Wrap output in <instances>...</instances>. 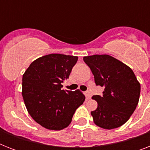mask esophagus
<instances>
[{
  "instance_id": "esophagus-1",
  "label": "esophagus",
  "mask_w": 150,
  "mask_h": 150,
  "mask_svg": "<svg viewBox=\"0 0 150 150\" xmlns=\"http://www.w3.org/2000/svg\"><path fill=\"white\" fill-rule=\"evenodd\" d=\"M86 97H87V98H88V99H90V98H91L92 95H91V93H90V92H89V91L86 92Z\"/></svg>"
}]
</instances>
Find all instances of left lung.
Wrapping results in <instances>:
<instances>
[{"label": "left lung", "mask_w": 150, "mask_h": 150, "mask_svg": "<svg viewBox=\"0 0 150 150\" xmlns=\"http://www.w3.org/2000/svg\"><path fill=\"white\" fill-rule=\"evenodd\" d=\"M83 60L91 69L96 86L104 88L103 96L92 97L98 104L91 111L94 123L104 129L123 125L139 100L141 87L133 71L107 54L84 57Z\"/></svg>", "instance_id": "left-lung-1"}]
</instances>
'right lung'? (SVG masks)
<instances>
[{"label": "right lung", "instance_id": "1", "mask_svg": "<svg viewBox=\"0 0 150 150\" xmlns=\"http://www.w3.org/2000/svg\"><path fill=\"white\" fill-rule=\"evenodd\" d=\"M78 57L51 54L32 62L22 76V97L26 109L36 123L49 130L68 127L78 107L85 101L79 89H61Z\"/></svg>", "mask_w": 150, "mask_h": 150}]
</instances>
